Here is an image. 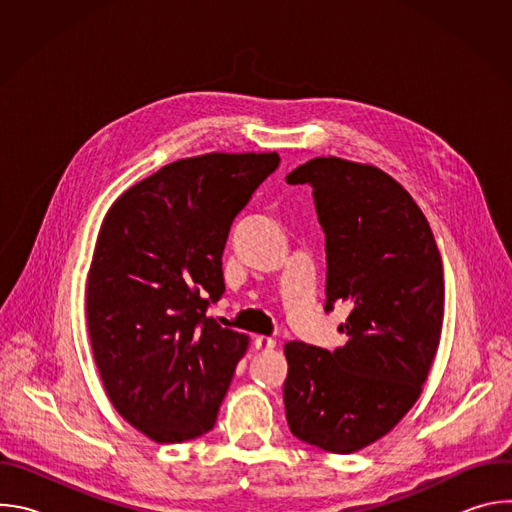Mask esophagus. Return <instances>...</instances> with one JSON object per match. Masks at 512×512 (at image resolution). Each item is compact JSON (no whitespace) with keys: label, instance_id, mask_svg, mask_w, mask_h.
Masks as SVG:
<instances>
[{"label":"esophagus","instance_id":"1","mask_svg":"<svg viewBox=\"0 0 512 512\" xmlns=\"http://www.w3.org/2000/svg\"><path fill=\"white\" fill-rule=\"evenodd\" d=\"M255 348L263 350V352H269V350L275 348V340L269 338V336H257L255 338Z\"/></svg>","mask_w":512,"mask_h":512}]
</instances>
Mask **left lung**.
<instances>
[{"instance_id": "1", "label": "left lung", "mask_w": 512, "mask_h": 512, "mask_svg": "<svg viewBox=\"0 0 512 512\" xmlns=\"http://www.w3.org/2000/svg\"><path fill=\"white\" fill-rule=\"evenodd\" d=\"M310 184L326 235V306L348 304L344 346L287 342L283 403L298 440L352 454L415 405L440 346L444 267L411 194L383 170L314 158L287 174Z\"/></svg>"}]
</instances>
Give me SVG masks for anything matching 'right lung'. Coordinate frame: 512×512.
Segmentation results:
<instances>
[{"mask_svg": "<svg viewBox=\"0 0 512 512\" xmlns=\"http://www.w3.org/2000/svg\"><path fill=\"white\" fill-rule=\"evenodd\" d=\"M279 166L269 154L184 158L107 210L87 277V326L117 413L158 444L214 427L249 336L206 316L225 291L235 216Z\"/></svg>", "mask_w": 512, "mask_h": 512, "instance_id": "1", "label": "right lung"}]
</instances>
